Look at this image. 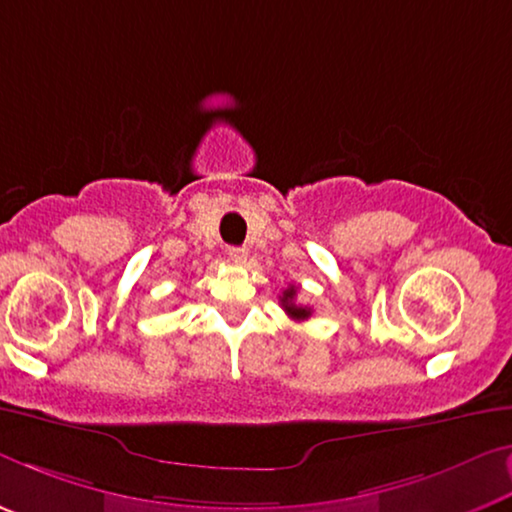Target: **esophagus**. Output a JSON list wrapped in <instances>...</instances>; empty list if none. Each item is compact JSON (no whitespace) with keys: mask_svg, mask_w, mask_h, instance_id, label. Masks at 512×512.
<instances>
[{"mask_svg":"<svg viewBox=\"0 0 512 512\" xmlns=\"http://www.w3.org/2000/svg\"><path fill=\"white\" fill-rule=\"evenodd\" d=\"M229 258H231L233 263H247L249 249L247 247H231L229 249Z\"/></svg>","mask_w":512,"mask_h":512,"instance_id":"obj_1","label":"esophagus"}]
</instances>
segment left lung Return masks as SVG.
I'll use <instances>...</instances> for the list:
<instances>
[{
  "label": "left lung",
  "instance_id": "8db88e82",
  "mask_svg": "<svg viewBox=\"0 0 512 512\" xmlns=\"http://www.w3.org/2000/svg\"><path fill=\"white\" fill-rule=\"evenodd\" d=\"M295 295H297V288L295 286H288L286 290H283V295L279 297L283 311H286L293 320H309L313 311L309 309V306L297 304L295 302Z\"/></svg>",
  "mask_w": 512,
  "mask_h": 512
}]
</instances>
